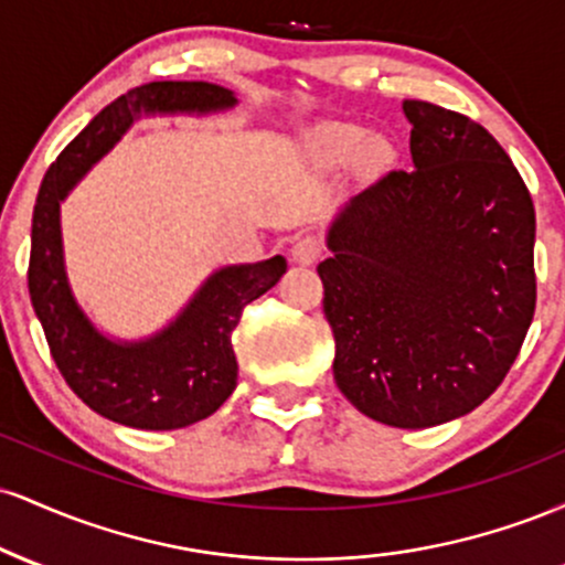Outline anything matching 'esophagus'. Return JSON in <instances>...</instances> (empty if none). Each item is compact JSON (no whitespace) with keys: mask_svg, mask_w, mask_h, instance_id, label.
Listing matches in <instances>:
<instances>
[{"mask_svg":"<svg viewBox=\"0 0 565 565\" xmlns=\"http://www.w3.org/2000/svg\"><path fill=\"white\" fill-rule=\"evenodd\" d=\"M323 252V242L316 233H302V236L295 238L291 244V260L300 263V265H310L321 257Z\"/></svg>","mask_w":565,"mask_h":565,"instance_id":"1","label":"esophagus"}]
</instances>
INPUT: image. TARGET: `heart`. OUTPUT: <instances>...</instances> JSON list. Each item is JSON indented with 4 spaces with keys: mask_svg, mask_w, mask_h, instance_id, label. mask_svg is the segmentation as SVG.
<instances>
[{
    "mask_svg": "<svg viewBox=\"0 0 565 565\" xmlns=\"http://www.w3.org/2000/svg\"><path fill=\"white\" fill-rule=\"evenodd\" d=\"M366 135L355 127H342V129H332L327 135V148L332 153H340V157H353L364 148Z\"/></svg>",
    "mask_w": 565,
    "mask_h": 565,
    "instance_id": "heart-1",
    "label": "heart"
}]
</instances>
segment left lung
<instances>
[{
    "label": "left lung",
    "instance_id": "obj_1",
    "mask_svg": "<svg viewBox=\"0 0 565 565\" xmlns=\"http://www.w3.org/2000/svg\"><path fill=\"white\" fill-rule=\"evenodd\" d=\"M412 170L329 228L319 265L334 382L366 417L433 427L502 385L534 319V201L478 121L404 100Z\"/></svg>",
    "mask_w": 565,
    "mask_h": 565
}]
</instances>
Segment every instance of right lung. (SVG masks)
Instances as JSON below:
<instances>
[{
  "label": "right lung",
  "instance_id": "obj_1",
  "mask_svg": "<svg viewBox=\"0 0 565 565\" xmlns=\"http://www.w3.org/2000/svg\"><path fill=\"white\" fill-rule=\"evenodd\" d=\"M236 106L210 82H148L116 97L50 164L31 220L29 295L68 387L100 417L138 430H178L215 414L238 377L231 332L252 300L287 270L281 255L228 265L204 281L183 313L140 342L108 340L71 295L61 201L140 114H212Z\"/></svg>",
  "mask_w": 565,
  "mask_h": 565
}]
</instances>
